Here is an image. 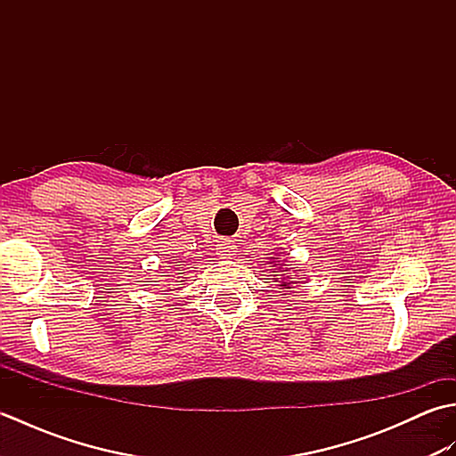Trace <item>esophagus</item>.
Segmentation results:
<instances>
[{
    "mask_svg": "<svg viewBox=\"0 0 456 456\" xmlns=\"http://www.w3.org/2000/svg\"><path fill=\"white\" fill-rule=\"evenodd\" d=\"M237 253V247L233 243H227V240H221V245H217V255L221 258H233Z\"/></svg>",
    "mask_w": 456,
    "mask_h": 456,
    "instance_id": "esophagus-1",
    "label": "esophagus"
}]
</instances>
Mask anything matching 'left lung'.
<instances>
[{
    "instance_id": "8db88e82",
    "label": "left lung",
    "mask_w": 456,
    "mask_h": 456,
    "mask_svg": "<svg viewBox=\"0 0 456 456\" xmlns=\"http://www.w3.org/2000/svg\"><path fill=\"white\" fill-rule=\"evenodd\" d=\"M280 262H282V260H274V256H273V263H270V265H274V268H273L274 273H288V268L284 270V266H286V265L283 263V265H281L279 264ZM276 264H279L281 266L276 267ZM274 276H278V274H274ZM288 278H289V276H284V274H282L280 278H273V280H274V282H280L278 286H282L280 289H284V288H292V284H294V280H288Z\"/></svg>"
}]
</instances>
